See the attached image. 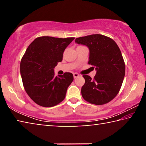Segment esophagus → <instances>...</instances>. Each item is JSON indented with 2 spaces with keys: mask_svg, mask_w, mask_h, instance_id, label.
<instances>
[{
  "mask_svg": "<svg viewBox=\"0 0 146 146\" xmlns=\"http://www.w3.org/2000/svg\"><path fill=\"white\" fill-rule=\"evenodd\" d=\"M73 76H74V78H77L79 76V75L77 73H73Z\"/></svg>",
  "mask_w": 146,
  "mask_h": 146,
  "instance_id": "obj_1",
  "label": "esophagus"
}]
</instances>
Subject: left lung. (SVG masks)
<instances>
[{"mask_svg":"<svg viewBox=\"0 0 146 146\" xmlns=\"http://www.w3.org/2000/svg\"><path fill=\"white\" fill-rule=\"evenodd\" d=\"M75 42L90 50L88 64L97 71L93 79L83 75L85 84L81 89L84 99L95 105H102L114 98L122 86L125 64L115 42L100 34L76 38Z\"/></svg>","mask_w":146,"mask_h":146,"instance_id":"left-lung-1","label":"left lung"}]
</instances>
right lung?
<instances>
[{
	"label": "right lung",
	"instance_id": "obj_1",
	"mask_svg": "<svg viewBox=\"0 0 146 146\" xmlns=\"http://www.w3.org/2000/svg\"><path fill=\"white\" fill-rule=\"evenodd\" d=\"M74 38L40 36L27 48L20 71L25 91L38 105L53 107L65 98L73 75L65 73L55 76L54 68L62 60L64 50Z\"/></svg>",
	"mask_w": 146,
	"mask_h": 146
}]
</instances>
